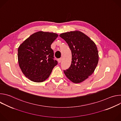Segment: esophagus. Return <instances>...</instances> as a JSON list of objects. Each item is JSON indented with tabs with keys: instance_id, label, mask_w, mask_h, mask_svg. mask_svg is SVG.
<instances>
[{
	"instance_id": "1",
	"label": "esophagus",
	"mask_w": 121,
	"mask_h": 121,
	"mask_svg": "<svg viewBox=\"0 0 121 121\" xmlns=\"http://www.w3.org/2000/svg\"><path fill=\"white\" fill-rule=\"evenodd\" d=\"M61 61H62V58H59V59H58V63H60V62H61Z\"/></svg>"
}]
</instances>
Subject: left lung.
I'll list each match as a JSON object with an SVG mask.
<instances>
[{"instance_id":"obj_1","label":"left lung","mask_w":121,"mask_h":121,"mask_svg":"<svg viewBox=\"0 0 121 121\" xmlns=\"http://www.w3.org/2000/svg\"><path fill=\"white\" fill-rule=\"evenodd\" d=\"M59 36L68 44L72 53L71 64L64 70L65 75L73 83L83 82L92 74L98 63V51L95 43L78 30L63 33Z\"/></svg>"}]
</instances>
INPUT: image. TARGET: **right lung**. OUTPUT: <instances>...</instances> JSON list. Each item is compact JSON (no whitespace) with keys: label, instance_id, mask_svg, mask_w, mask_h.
<instances>
[{"label":"right lung","instance_id":"right-lung-1","mask_svg":"<svg viewBox=\"0 0 121 121\" xmlns=\"http://www.w3.org/2000/svg\"><path fill=\"white\" fill-rule=\"evenodd\" d=\"M58 36L56 33L39 31L31 34L19 47V66L25 76L31 81H45L57 64L54 59L51 45Z\"/></svg>","mask_w":121,"mask_h":121}]
</instances>
